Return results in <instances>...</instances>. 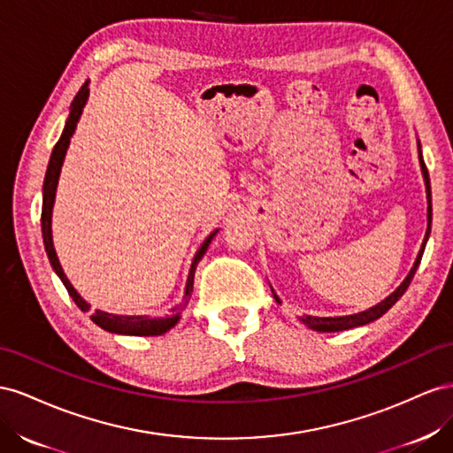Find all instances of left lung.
Masks as SVG:
<instances>
[{
    "instance_id": "1",
    "label": "left lung",
    "mask_w": 453,
    "mask_h": 453,
    "mask_svg": "<svg viewBox=\"0 0 453 453\" xmlns=\"http://www.w3.org/2000/svg\"><path fill=\"white\" fill-rule=\"evenodd\" d=\"M418 153H419V166H421V174H423V182H425V191H427V231H425V239L421 242V249H419V254L416 257V262H413L410 273L406 275V279L400 282V287L387 296L385 300H381L380 303H376L373 307L366 309V311H360V313H353V315H343V317H313V315H302L298 317L302 325H305L307 328H311L315 332H342V330H349V328H357V326H365V325H370V322L378 320L381 315H385L389 309L403 298V294L406 292V288L410 287V282L413 279V275H416V271L419 267V262H421V256H423V250H425V244H427L429 241V235H431V222H433V203H431V182H429V173H427V166H425V161H423V155H421V144L418 140ZM271 292H273V288H271ZM273 298L277 303H280L279 296L273 292Z\"/></svg>"
}]
</instances>
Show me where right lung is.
<instances>
[{
	"instance_id": "1",
	"label": "right lung",
	"mask_w": 453,
	"mask_h": 453,
	"mask_svg": "<svg viewBox=\"0 0 453 453\" xmlns=\"http://www.w3.org/2000/svg\"><path fill=\"white\" fill-rule=\"evenodd\" d=\"M87 100H88V81H85L83 87L80 88V93L75 95L72 106H70V115L66 119V125H64V131L60 134V140L57 142L53 153H50L49 166H47V173H45V182H43V209H42V231H43V242H45L49 262H50V265H53L55 273L60 277L64 287H66L68 294L72 296V300L75 302L77 307L81 309V311H88L90 305L81 298L80 294H77V290L72 287V282L68 280L66 273H64V269L58 262L57 250H55V244H53V229H50V222H53V206H55L57 186H58V178H60V171H62V163H64V157H66L70 138L75 133L77 123H80V118L83 113ZM216 234H218V229H214L212 234L203 241L199 250L196 252V256H193L189 273H188L186 290H184V298H182V302L171 309L169 315H165V317L113 315V313H106V311H100V309H96V311L90 315V320H93L95 325L100 326L102 330L111 332V334H121V335H161L165 332H169L171 328H174L178 325L180 317H182V311L186 309L189 298H191L193 275H196V267H197L201 257L204 256L206 249H209V244H211V241L214 239Z\"/></svg>"
}]
</instances>
